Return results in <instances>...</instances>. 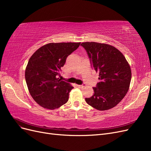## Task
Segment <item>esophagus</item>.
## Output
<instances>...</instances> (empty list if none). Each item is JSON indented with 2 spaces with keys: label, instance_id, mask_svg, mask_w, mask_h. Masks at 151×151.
<instances>
[{
  "label": "esophagus",
  "instance_id": "1",
  "mask_svg": "<svg viewBox=\"0 0 151 151\" xmlns=\"http://www.w3.org/2000/svg\"><path fill=\"white\" fill-rule=\"evenodd\" d=\"M77 87L79 88H83L85 87V85L84 84H83V85H77Z\"/></svg>",
  "mask_w": 151,
  "mask_h": 151
}]
</instances>
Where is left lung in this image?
Listing matches in <instances>:
<instances>
[{"label": "left lung", "instance_id": "8db88e82", "mask_svg": "<svg viewBox=\"0 0 151 151\" xmlns=\"http://www.w3.org/2000/svg\"><path fill=\"white\" fill-rule=\"evenodd\" d=\"M93 68L99 72V82L93 88V96L86 98L89 105L99 111L116 106L129 89L131 68L123 53L110 45L97 42L81 43Z\"/></svg>", "mask_w": 151, "mask_h": 151}]
</instances>
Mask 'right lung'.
I'll list each match as a JSON object with an SVG mask.
<instances>
[{
  "label": "right lung",
  "mask_w": 151,
  "mask_h": 151,
  "mask_svg": "<svg viewBox=\"0 0 151 151\" xmlns=\"http://www.w3.org/2000/svg\"><path fill=\"white\" fill-rule=\"evenodd\" d=\"M81 43H50L32 55L25 70L29 92L42 107L55 109L68 100L72 85L59 79L67 57L79 47Z\"/></svg>",
  "instance_id": "obj_1"
}]
</instances>
